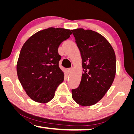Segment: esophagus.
<instances>
[{"label": "esophagus", "mask_w": 134, "mask_h": 134, "mask_svg": "<svg viewBox=\"0 0 134 134\" xmlns=\"http://www.w3.org/2000/svg\"><path fill=\"white\" fill-rule=\"evenodd\" d=\"M72 70H73V68H69V69H67V71L68 72V73H70L72 71Z\"/></svg>", "instance_id": "34e87169"}]
</instances>
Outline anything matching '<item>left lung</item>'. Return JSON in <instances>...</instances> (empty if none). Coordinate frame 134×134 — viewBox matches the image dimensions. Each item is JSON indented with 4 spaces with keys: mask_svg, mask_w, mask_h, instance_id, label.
Instances as JSON below:
<instances>
[{
    "mask_svg": "<svg viewBox=\"0 0 134 134\" xmlns=\"http://www.w3.org/2000/svg\"><path fill=\"white\" fill-rule=\"evenodd\" d=\"M82 59L83 73L80 85L71 90L78 104L90 106L104 96L116 75V55L104 37L91 30H72Z\"/></svg>",
    "mask_w": 134,
    "mask_h": 134,
    "instance_id": "1",
    "label": "left lung"
}]
</instances>
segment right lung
Instances as JSON below:
<instances>
[{"instance_id":"1","label":"right lung","mask_w":134,"mask_h":134,"mask_svg":"<svg viewBox=\"0 0 134 134\" xmlns=\"http://www.w3.org/2000/svg\"><path fill=\"white\" fill-rule=\"evenodd\" d=\"M71 34L70 30L49 27L31 36L23 44L16 71L23 89L33 101L41 103L51 101L63 82L58 49Z\"/></svg>"}]
</instances>
